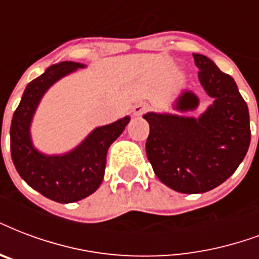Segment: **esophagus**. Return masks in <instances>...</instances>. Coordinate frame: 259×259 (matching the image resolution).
Masks as SVG:
<instances>
[{
    "label": "esophagus",
    "mask_w": 259,
    "mask_h": 259,
    "mask_svg": "<svg viewBox=\"0 0 259 259\" xmlns=\"http://www.w3.org/2000/svg\"><path fill=\"white\" fill-rule=\"evenodd\" d=\"M149 108V106H148V103H137L136 106L133 107V114L134 115H141L143 112H145Z\"/></svg>",
    "instance_id": "esophagus-1"
}]
</instances>
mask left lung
Returning a JSON list of instances; mask_svg holds the SVG:
<instances>
[{"mask_svg": "<svg viewBox=\"0 0 259 259\" xmlns=\"http://www.w3.org/2000/svg\"><path fill=\"white\" fill-rule=\"evenodd\" d=\"M198 80L213 103L194 116L147 112V156L161 183L179 193H205L226 182L243 161L250 145V115L236 82L212 59L193 54ZM198 96L182 91L177 111H194Z\"/></svg>", "mask_w": 259, "mask_h": 259, "instance_id": "1", "label": "left lung"}]
</instances>
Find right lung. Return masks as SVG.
Instances as JSON below:
<instances>
[{
  "label": "right lung",
  "mask_w": 259,
  "mask_h": 259,
  "mask_svg": "<svg viewBox=\"0 0 259 259\" xmlns=\"http://www.w3.org/2000/svg\"><path fill=\"white\" fill-rule=\"evenodd\" d=\"M85 68L84 64L64 61L46 69L25 88L11 125V153L17 172L33 190L59 202H76L98 190L103 181L107 151L125 130L130 116L99 126L72 151L46 155L37 151L31 137V123L49 88L62 77Z\"/></svg>",
  "instance_id": "obj_1"
}]
</instances>
